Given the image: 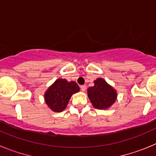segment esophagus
<instances>
[{
	"instance_id": "obj_1",
	"label": "esophagus",
	"mask_w": 156,
	"mask_h": 156,
	"mask_svg": "<svg viewBox=\"0 0 156 156\" xmlns=\"http://www.w3.org/2000/svg\"><path fill=\"white\" fill-rule=\"evenodd\" d=\"M80 89H81V90H82V91H85V90H86V89H87V87L85 86V85H81Z\"/></svg>"
}]
</instances>
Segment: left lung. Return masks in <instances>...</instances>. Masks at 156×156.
Wrapping results in <instances>:
<instances>
[{
	"label": "left lung",
	"mask_w": 156,
	"mask_h": 156,
	"mask_svg": "<svg viewBox=\"0 0 156 156\" xmlns=\"http://www.w3.org/2000/svg\"><path fill=\"white\" fill-rule=\"evenodd\" d=\"M94 83V86L87 89V95L90 102L98 109L109 108L116 100L115 90L101 78H98Z\"/></svg>",
	"instance_id": "obj_1"
}]
</instances>
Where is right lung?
<instances>
[{
    "label": "right lung",
    "mask_w": 156,
    "mask_h": 156,
    "mask_svg": "<svg viewBox=\"0 0 156 156\" xmlns=\"http://www.w3.org/2000/svg\"><path fill=\"white\" fill-rule=\"evenodd\" d=\"M79 91V86L74 81L58 79L45 92V102L52 111L60 112L66 108L72 95Z\"/></svg>",
    "instance_id": "right-lung-1"
}]
</instances>
